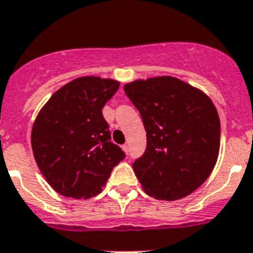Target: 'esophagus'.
<instances>
[{
	"label": "esophagus",
	"mask_w": 253,
	"mask_h": 253,
	"mask_svg": "<svg viewBox=\"0 0 253 253\" xmlns=\"http://www.w3.org/2000/svg\"><path fill=\"white\" fill-rule=\"evenodd\" d=\"M122 149L125 150L126 153H128V144H125V145H122Z\"/></svg>",
	"instance_id": "esophagus-1"
}]
</instances>
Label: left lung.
<instances>
[{
	"mask_svg": "<svg viewBox=\"0 0 253 253\" xmlns=\"http://www.w3.org/2000/svg\"><path fill=\"white\" fill-rule=\"evenodd\" d=\"M123 88L146 131L145 152L132 165L144 190L163 201L194 192L212 172L220 149V118L211 99L167 76Z\"/></svg>",
	"mask_w": 253,
	"mask_h": 253,
	"instance_id": "1",
	"label": "left lung"
}]
</instances>
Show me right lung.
I'll return each mask as SVG.
<instances>
[{
  "label": "right lung",
  "mask_w": 253,
  "mask_h": 253,
  "mask_svg": "<svg viewBox=\"0 0 253 253\" xmlns=\"http://www.w3.org/2000/svg\"><path fill=\"white\" fill-rule=\"evenodd\" d=\"M120 87L114 80L76 78L59 88L38 113L32 149L38 169L59 194H99L126 154L110 141L103 107Z\"/></svg>",
  "instance_id": "right-lung-1"
}]
</instances>
